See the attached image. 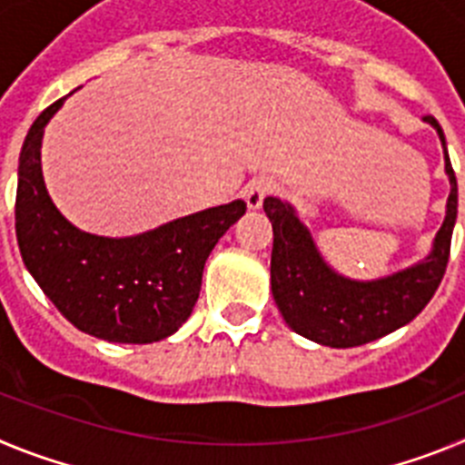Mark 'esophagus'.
I'll use <instances>...</instances> for the list:
<instances>
[{
    "label": "esophagus",
    "instance_id": "obj_1",
    "mask_svg": "<svg viewBox=\"0 0 465 465\" xmlns=\"http://www.w3.org/2000/svg\"><path fill=\"white\" fill-rule=\"evenodd\" d=\"M272 188H274L272 179L261 174V176H253L252 182L242 188V195H244L249 209H258L262 204V200H265V195H270V193H272Z\"/></svg>",
    "mask_w": 465,
    "mask_h": 465
}]
</instances>
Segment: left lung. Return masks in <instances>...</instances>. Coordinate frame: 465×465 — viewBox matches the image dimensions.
Here are the masks:
<instances>
[{"label": "left lung", "mask_w": 465, "mask_h": 465, "mask_svg": "<svg viewBox=\"0 0 465 465\" xmlns=\"http://www.w3.org/2000/svg\"><path fill=\"white\" fill-rule=\"evenodd\" d=\"M424 121L440 134L451 193L447 200L445 223L438 230L433 252L414 268L377 282H351L340 277L316 253L310 232L300 223L293 209L279 197L262 200L274 235L270 261L274 302L283 322L302 338L335 349L361 347L412 322L440 286L450 261L459 191L442 127L433 116H424Z\"/></svg>", "instance_id": "obj_1"}]
</instances>
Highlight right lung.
Segmentation results:
<instances>
[{
    "mask_svg": "<svg viewBox=\"0 0 465 465\" xmlns=\"http://www.w3.org/2000/svg\"><path fill=\"white\" fill-rule=\"evenodd\" d=\"M63 102L41 111L20 151L15 237L25 265L79 331L109 342L165 340L191 316L204 262L246 203L204 209L125 240L74 228L51 203L41 176L44 127Z\"/></svg>",
    "mask_w": 465,
    "mask_h": 465,
    "instance_id": "add662e5",
    "label": "right lung"
}]
</instances>
